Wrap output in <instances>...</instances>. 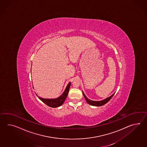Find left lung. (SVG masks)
Here are the masks:
<instances>
[{"label":"left lung","mask_w":147,"mask_h":147,"mask_svg":"<svg viewBox=\"0 0 147 147\" xmlns=\"http://www.w3.org/2000/svg\"><path fill=\"white\" fill-rule=\"evenodd\" d=\"M82 93L85 99H86V100L87 101V102L88 104H90V105H91L92 106H102V105H104L105 104L107 103L111 99V98L113 97V96L115 94V93L114 94H113L111 96L108 97V98L104 99V100H101V101H92V100H90L89 99H88L86 98V95L83 93V92H82Z\"/></svg>","instance_id":"left-lung-1"}]
</instances>
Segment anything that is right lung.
Instances as JSON below:
<instances>
[{
	"label": "right lung",
	"mask_w": 147,
	"mask_h": 147,
	"mask_svg": "<svg viewBox=\"0 0 147 147\" xmlns=\"http://www.w3.org/2000/svg\"><path fill=\"white\" fill-rule=\"evenodd\" d=\"M71 86V83H69L66 87V89L65 90L64 93L61 95V96L58 97L56 99H43L41 98L40 97H38L40 100H41L42 102H43L47 106H49L50 107L56 108L58 107L61 106L62 104H63L65 100L66 99V97L68 95V92L69 88Z\"/></svg>",
	"instance_id": "add662e5"
}]
</instances>
